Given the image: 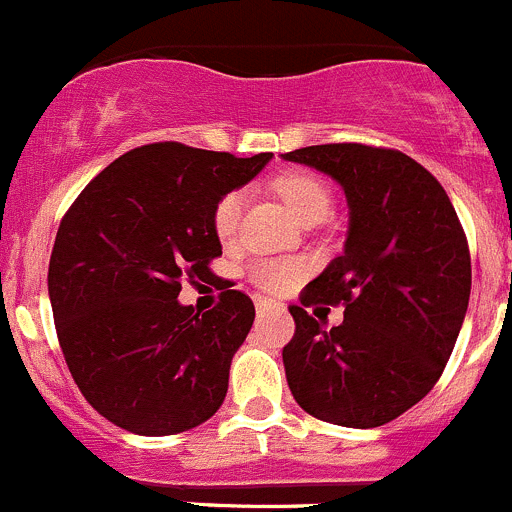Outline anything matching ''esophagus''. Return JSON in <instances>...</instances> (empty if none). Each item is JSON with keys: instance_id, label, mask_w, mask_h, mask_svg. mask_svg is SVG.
<instances>
[{"instance_id": "1", "label": "esophagus", "mask_w": 512, "mask_h": 512, "mask_svg": "<svg viewBox=\"0 0 512 512\" xmlns=\"http://www.w3.org/2000/svg\"><path fill=\"white\" fill-rule=\"evenodd\" d=\"M253 304H256V311H259V314H266V311L279 309L281 306V304H276L274 299H266V296H253Z\"/></svg>"}]
</instances>
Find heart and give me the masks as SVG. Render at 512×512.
Segmentation results:
<instances>
[{"instance_id": "heart-1", "label": "heart", "mask_w": 512, "mask_h": 512, "mask_svg": "<svg viewBox=\"0 0 512 512\" xmlns=\"http://www.w3.org/2000/svg\"><path fill=\"white\" fill-rule=\"evenodd\" d=\"M271 188L301 223L311 218H324L332 206V191L314 173H299V170L281 173L271 180ZM243 206H246V198L241 191H231L218 198L213 208V233L218 241L231 243L238 236ZM304 271L306 266L296 259H259L251 264V281L266 291H281L294 284Z\"/></svg>"}]
</instances>
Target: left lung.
Returning a JSON list of instances; mask_svg holds the SVG:
<instances>
[{
  "label": "left lung",
  "mask_w": 512,
  "mask_h": 512,
  "mask_svg": "<svg viewBox=\"0 0 512 512\" xmlns=\"http://www.w3.org/2000/svg\"><path fill=\"white\" fill-rule=\"evenodd\" d=\"M332 175L344 188V253L289 306L284 347L291 394L332 425H387L440 379L470 301V248L435 175L410 155L362 143L309 145L281 155ZM345 304L324 330L304 305Z\"/></svg>",
  "instance_id": "left-lung-1"
}]
</instances>
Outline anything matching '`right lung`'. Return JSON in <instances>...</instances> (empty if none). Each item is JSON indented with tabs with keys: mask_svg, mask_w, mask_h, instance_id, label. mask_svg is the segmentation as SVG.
I'll return each mask as SVG.
<instances>
[{
	"mask_svg": "<svg viewBox=\"0 0 512 512\" xmlns=\"http://www.w3.org/2000/svg\"><path fill=\"white\" fill-rule=\"evenodd\" d=\"M269 160L143 145L97 173L62 218L47 274L57 339L82 397L113 425L175 435L223 405L253 301L226 289L201 314L178 294L186 279H211L221 256L218 198Z\"/></svg>",
	"mask_w": 512,
	"mask_h": 512,
	"instance_id": "1",
	"label": "right lung"
}]
</instances>
